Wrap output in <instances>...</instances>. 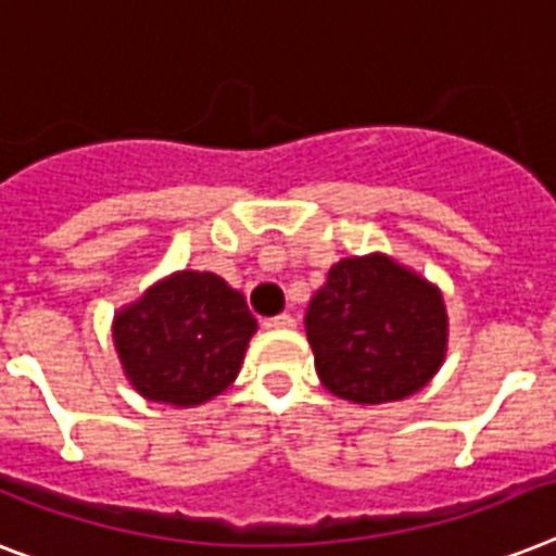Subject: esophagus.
Returning <instances> with one entry per match:
<instances>
[{
	"instance_id": "34e87169",
	"label": "esophagus",
	"mask_w": 556,
	"mask_h": 556,
	"mask_svg": "<svg viewBox=\"0 0 556 556\" xmlns=\"http://www.w3.org/2000/svg\"><path fill=\"white\" fill-rule=\"evenodd\" d=\"M265 325H268V328H293L296 319H293L291 314H277V317L265 319Z\"/></svg>"
}]
</instances>
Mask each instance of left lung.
<instances>
[{
	"mask_svg": "<svg viewBox=\"0 0 556 556\" xmlns=\"http://www.w3.org/2000/svg\"><path fill=\"white\" fill-rule=\"evenodd\" d=\"M323 386L351 403L405 400L445 356L448 317L434 286L388 256L342 260L305 314Z\"/></svg>",
	"mask_w": 556,
	"mask_h": 556,
	"instance_id": "8db88e82",
	"label": "left lung"
}]
</instances>
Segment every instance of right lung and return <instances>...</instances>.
Returning a JSON list of instances; mask_svg holds the SVG:
<instances>
[{
  "instance_id": "1",
  "label": "right lung",
  "mask_w": 556,
  "mask_h": 556,
  "mask_svg": "<svg viewBox=\"0 0 556 556\" xmlns=\"http://www.w3.org/2000/svg\"><path fill=\"white\" fill-rule=\"evenodd\" d=\"M254 314L223 277L182 270L116 317L128 380L156 403L200 405L237 380Z\"/></svg>"
}]
</instances>
